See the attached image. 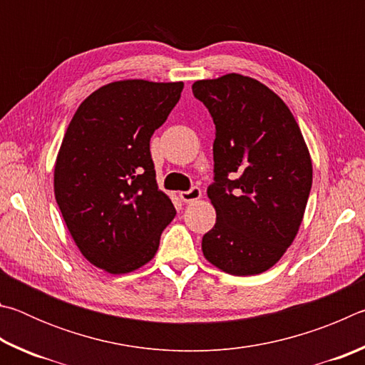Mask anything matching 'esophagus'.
<instances>
[{
	"mask_svg": "<svg viewBox=\"0 0 365 365\" xmlns=\"http://www.w3.org/2000/svg\"><path fill=\"white\" fill-rule=\"evenodd\" d=\"M201 197V190L197 187H191L188 191H182L180 200L183 202H193Z\"/></svg>",
	"mask_w": 365,
	"mask_h": 365,
	"instance_id": "1",
	"label": "esophagus"
}]
</instances>
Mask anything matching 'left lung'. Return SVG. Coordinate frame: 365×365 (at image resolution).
I'll list each match as a JSON object with an SVG mask.
<instances>
[{"label":"left lung","instance_id":"left-lung-1","mask_svg":"<svg viewBox=\"0 0 365 365\" xmlns=\"http://www.w3.org/2000/svg\"><path fill=\"white\" fill-rule=\"evenodd\" d=\"M215 125V225L202 255L232 275L270 269L293 243L312 187V163L292 110L264 83L240 73L191 86Z\"/></svg>","mask_w":365,"mask_h":365}]
</instances>
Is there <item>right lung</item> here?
Wrapping results in <instances>:
<instances>
[{
	"instance_id": "obj_1",
	"label": "right lung",
	"mask_w": 365,
	"mask_h": 365,
	"mask_svg": "<svg viewBox=\"0 0 365 365\" xmlns=\"http://www.w3.org/2000/svg\"><path fill=\"white\" fill-rule=\"evenodd\" d=\"M183 82L120 80L80 104L54 165V195L73 242L96 267L127 274L150 262L175 217L158 188L150 140Z\"/></svg>"
}]
</instances>
